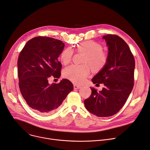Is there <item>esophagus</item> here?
Masks as SVG:
<instances>
[{
    "label": "esophagus",
    "mask_w": 150,
    "mask_h": 150,
    "mask_svg": "<svg viewBox=\"0 0 150 150\" xmlns=\"http://www.w3.org/2000/svg\"><path fill=\"white\" fill-rule=\"evenodd\" d=\"M80 88H81L80 86L76 85V84H74V88L75 89H80Z\"/></svg>",
    "instance_id": "1"
}]
</instances>
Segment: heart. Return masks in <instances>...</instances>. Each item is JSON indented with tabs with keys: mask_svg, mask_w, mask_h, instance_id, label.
Here are the masks:
<instances>
[{
	"mask_svg": "<svg viewBox=\"0 0 150 150\" xmlns=\"http://www.w3.org/2000/svg\"><path fill=\"white\" fill-rule=\"evenodd\" d=\"M102 45L94 41H85L78 44L76 50L78 52L86 54L83 63L91 66L95 71L103 69L107 62L108 55L103 52ZM73 50L67 48L62 52L61 55V60L63 64L67 65L70 62L73 57ZM88 64L72 65L64 70V76L76 84H83L91 73L90 67Z\"/></svg>",
	"mask_w": 150,
	"mask_h": 150,
	"instance_id": "heart-1",
	"label": "heart"
}]
</instances>
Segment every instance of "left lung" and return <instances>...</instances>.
<instances>
[{
	"label": "left lung",
	"instance_id": "1",
	"mask_svg": "<svg viewBox=\"0 0 150 150\" xmlns=\"http://www.w3.org/2000/svg\"><path fill=\"white\" fill-rule=\"evenodd\" d=\"M102 38L108 47V60L92 81L103 84L104 88L99 91L91 88V96L84 103L92 114L109 117L120 111L132 90L135 60L129 46L120 37L107 35Z\"/></svg>",
	"mask_w": 150,
	"mask_h": 150
}]
</instances>
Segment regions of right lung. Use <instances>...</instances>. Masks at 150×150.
<instances>
[{"instance_id":"1","label":"right lung","mask_w":150,"mask_h":150,"mask_svg":"<svg viewBox=\"0 0 150 150\" xmlns=\"http://www.w3.org/2000/svg\"><path fill=\"white\" fill-rule=\"evenodd\" d=\"M58 39L38 36L30 39L21 52L18 61L19 86L27 105L40 114L56 111L74 86L67 79L50 84L59 78L62 65L58 58L64 48Z\"/></svg>"}]
</instances>
